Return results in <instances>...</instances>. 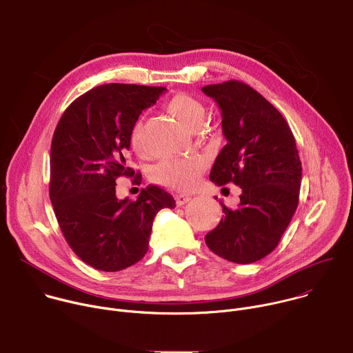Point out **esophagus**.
<instances>
[{"instance_id":"obj_1","label":"esophagus","mask_w":353,"mask_h":353,"mask_svg":"<svg viewBox=\"0 0 353 353\" xmlns=\"http://www.w3.org/2000/svg\"><path fill=\"white\" fill-rule=\"evenodd\" d=\"M174 198H176V204H177L179 207H181V205L187 204L188 201H191V196L187 195V194H176Z\"/></svg>"}]
</instances>
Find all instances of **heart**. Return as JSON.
Returning a JSON list of instances; mask_svg holds the SVG:
<instances>
[{
    "label": "heart",
    "mask_w": 353,
    "mask_h": 353,
    "mask_svg": "<svg viewBox=\"0 0 353 353\" xmlns=\"http://www.w3.org/2000/svg\"><path fill=\"white\" fill-rule=\"evenodd\" d=\"M166 110L188 131L199 127L205 114L204 105L194 96L177 93L166 102ZM130 143L135 152H142V120H137L130 132ZM203 172L196 159H166L152 170V180L176 190L192 188Z\"/></svg>",
    "instance_id": "heart-1"
}]
</instances>
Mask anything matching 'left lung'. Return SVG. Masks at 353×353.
I'll return each mask as SVG.
<instances>
[{"mask_svg":"<svg viewBox=\"0 0 353 353\" xmlns=\"http://www.w3.org/2000/svg\"><path fill=\"white\" fill-rule=\"evenodd\" d=\"M201 90L219 106L228 141L210 180L241 188L236 208L219 199L225 215L205 243L228 261L256 263L278 245L299 204L301 163L296 141L282 114L248 85L228 81Z\"/></svg>","mask_w":353,"mask_h":353,"instance_id":"left-lung-1","label":"left lung"}]
</instances>
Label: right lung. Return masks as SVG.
<instances>
[{"label": "right lung", "instance_id": "1", "mask_svg": "<svg viewBox=\"0 0 353 353\" xmlns=\"http://www.w3.org/2000/svg\"><path fill=\"white\" fill-rule=\"evenodd\" d=\"M165 90L96 86L74 100L56 127L50 199L74 253L99 271L116 272L138 263L148 251L157 214L176 207L169 192L152 184L142 188L137 201L116 195L117 177L134 176L125 163L131 128Z\"/></svg>", "mask_w": 353, "mask_h": 353}]
</instances>
